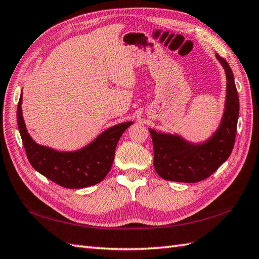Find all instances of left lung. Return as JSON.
<instances>
[{"label": "left lung", "instance_id": "8db88e82", "mask_svg": "<svg viewBox=\"0 0 259 259\" xmlns=\"http://www.w3.org/2000/svg\"><path fill=\"white\" fill-rule=\"evenodd\" d=\"M216 58L226 73V100L216 131L205 141L190 142L177 134L149 129L153 144V166L162 179L177 183H198L208 178L227 160L235 144L239 99L233 71L225 59Z\"/></svg>", "mask_w": 259, "mask_h": 259}]
</instances>
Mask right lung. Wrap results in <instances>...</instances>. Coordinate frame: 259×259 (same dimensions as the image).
<instances>
[{
    "mask_svg": "<svg viewBox=\"0 0 259 259\" xmlns=\"http://www.w3.org/2000/svg\"><path fill=\"white\" fill-rule=\"evenodd\" d=\"M21 93L16 111L22 141L32 167L53 183L69 189H80L97 185L111 169L115 147L133 121L110 126L89 145L74 151H60L38 145L27 133L22 113Z\"/></svg>",
    "mask_w": 259,
    "mask_h": 259,
    "instance_id": "obj_1",
    "label": "right lung"
}]
</instances>
